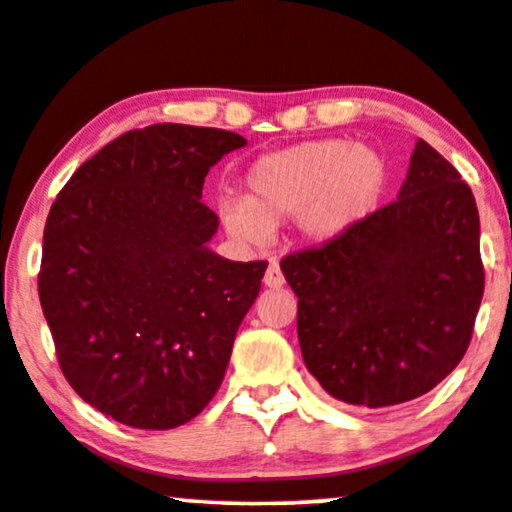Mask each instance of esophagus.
Masks as SVG:
<instances>
[{
	"instance_id": "1",
	"label": "esophagus",
	"mask_w": 512,
	"mask_h": 512,
	"mask_svg": "<svg viewBox=\"0 0 512 512\" xmlns=\"http://www.w3.org/2000/svg\"><path fill=\"white\" fill-rule=\"evenodd\" d=\"M283 283L285 278L281 274V267H278V262H271L267 274H264V285H267V288H283Z\"/></svg>"
}]
</instances>
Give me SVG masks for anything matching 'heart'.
Here are the masks:
<instances>
[{"label":"heart","mask_w":512,"mask_h":512,"mask_svg":"<svg viewBox=\"0 0 512 512\" xmlns=\"http://www.w3.org/2000/svg\"><path fill=\"white\" fill-rule=\"evenodd\" d=\"M243 199L220 201L224 227L262 241L269 224L297 217L306 241L330 243L365 222L384 199L388 163L351 140H311L264 154L245 173Z\"/></svg>","instance_id":"b5f03b06"}]
</instances>
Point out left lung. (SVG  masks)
Masks as SVG:
<instances>
[{"mask_svg": "<svg viewBox=\"0 0 512 512\" xmlns=\"http://www.w3.org/2000/svg\"><path fill=\"white\" fill-rule=\"evenodd\" d=\"M281 271L318 384L346 405L407 403L461 363L473 335L485 290L473 192L417 140L398 199Z\"/></svg>", "mask_w": 512, "mask_h": 512, "instance_id": "left-lung-1", "label": "left lung"}]
</instances>
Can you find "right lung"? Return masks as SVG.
I'll return each mask as SVG.
<instances>
[{
	"label": "right lung",
	"instance_id": "1",
	"mask_svg": "<svg viewBox=\"0 0 512 512\" xmlns=\"http://www.w3.org/2000/svg\"><path fill=\"white\" fill-rule=\"evenodd\" d=\"M238 133L185 124L128 131L81 163L44 227L39 302L81 400L168 431L203 412L269 262L210 250L203 180Z\"/></svg>",
	"mask_w": 512,
	"mask_h": 512
}]
</instances>
